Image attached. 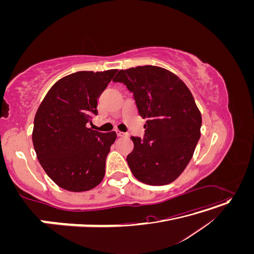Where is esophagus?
<instances>
[{
    "mask_svg": "<svg viewBox=\"0 0 254 254\" xmlns=\"http://www.w3.org/2000/svg\"><path fill=\"white\" fill-rule=\"evenodd\" d=\"M117 134H118V136H127V133H126V132L120 131V130H117Z\"/></svg>",
    "mask_w": 254,
    "mask_h": 254,
    "instance_id": "34e87169",
    "label": "esophagus"
}]
</instances>
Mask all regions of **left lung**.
Wrapping results in <instances>:
<instances>
[{
	"label": "left lung",
	"mask_w": 254,
	"mask_h": 254,
	"mask_svg": "<svg viewBox=\"0 0 254 254\" xmlns=\"http://www.w3.org/2000/svg\"><path fill=\"white\" fill-rule=\"evenodd\" d=\"M133 93L139 114L147 119L144 139L131 136L134 147L127 163L135 178L165 186L186 170L200 137L201 113L178 76L155 65L121 70L113 78Z\"/></svg>",
	"instance_id": "left-lung-1"
}]
</instances>
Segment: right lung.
<instances>
[{
	"mask_svg": "<svg viewBox=\"0 0 254 254\" xmlns=\"http://www.w3.org/2000/svg\"><path fill=\"white\" fill-rule=\"evenodd\" d=\"M118 70L80 71L59 79L43 98L34 121L33 144L41 166L58 187L94 189L105 176L115 131L87 127L97 115V98Z\"/></svg>",
	"mask_w": 254,
	"mask_h": 254,
	"instance_id": "add662e5",
	"label": "right lung"
}]
</instances>
